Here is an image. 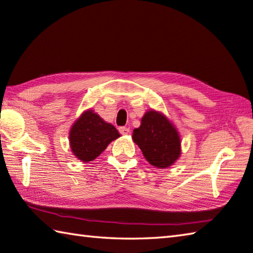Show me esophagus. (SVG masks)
<instances>
[{
  "label": "esophagus",
  "mask_w": 253,
  "mask_h": 253,
  "mask_svg": "<svg viewBox=\"0 0 253 253\" xmlns=\"http://www.w3.org/2000/svg\"><path fill=\"white\" fill-rule=\"evenodd\" d=\"M119 131H121V134L123 135H128L129 134L130 129L128 127H119Z\"/></svg>",
  "instance_id": "34e87169"
}]
</instances>
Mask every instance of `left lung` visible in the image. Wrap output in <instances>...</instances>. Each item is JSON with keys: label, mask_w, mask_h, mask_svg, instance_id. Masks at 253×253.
<instances>
[{"label": "left lung", "mask_w": 253, "mask_h": 253, "mask_svg": "<svg viewBox=\"0 0 253 253\" xmlns=\"http://www.w3.org/2000/svg\"><path fill=\"white\" fill-rule=\"evenodd\" d=\"M131 137L155 168H169L181 155V139L176 126L166 115L155 109L144 114L140 126L135 128Z\"/></svg>", "instance_id": "8db88e82"}]
</instances>
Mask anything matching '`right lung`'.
Masks as SVG:
<instances>
[{
    "label": "right lung",
    "instance_id": "obj_1",
    "mask_svg": "<svg viewBox=\"0 0 253 253\" xmlns=\"http://www.w3.org/2000/svg\"><path fill=\"white\" fill-rule=\"evenodd\" d=\"M121 137L114 125L105 122L93 109L83 112L71 127L70 147L83 163L93 162L115 139Z\"/></svg>",
    "mask_w": 253,
    "mask_h": 253
}]
</instances>
